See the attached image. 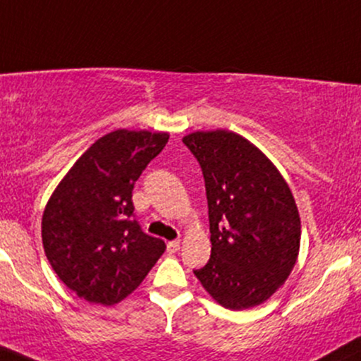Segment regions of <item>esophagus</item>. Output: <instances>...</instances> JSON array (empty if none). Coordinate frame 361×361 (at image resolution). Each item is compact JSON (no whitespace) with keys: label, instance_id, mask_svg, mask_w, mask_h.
<instances>
[{"label":"esophagus","instance_id":"34e87169","mask_svg":"<svg viewBox=\"0 0 361 361\" xmlns=\"http://www.w3.org/2000/svg\"><path fill=\"white\" fill-rule=\"evenodd\" d=\"M180 249V243L179 241H171L167 243V252L169 255H173V252H177Z\"/></svg>","mask_w":361,"mask_h":361}]
</instances>
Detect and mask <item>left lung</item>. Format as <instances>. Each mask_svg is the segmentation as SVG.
I'll list each match as a JSON object with an SVG mask.
<instances>
[{"instance_id":"left-lung-1","label":"left lung","mask_w":361,"mask_h":361,"mask_svg":"<svg viewBox=\"0 0 361 361\" xmlns=\"http://www.w3.org/2000/svg\"><path fill=\"white\" fill-rule=\"evenodd\" d=\"M182 142L201 164L209 206L211 259L195 278L224 308L264 303L300 255L301 221L288 182L239 133L197 130Z\"/></svg>"}]
</instances>
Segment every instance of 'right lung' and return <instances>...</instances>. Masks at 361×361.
<instances>
[{"label":"right lung","instance_id":"add662e5","mask_svg":"<svg viewBox=\"0 0 361 361\" xmlns=\"http://www.w3.org/2000/svg\"><path fill=\"white\" fill-rule=\"evenodd\" d=\"M167 140V132L106 133L65 173L44 206L47 259L61 283L90 303H120L166 251V243L142 233L132 217V189Z\"/></svg>","mask_w":361,"mask_h":361}]
</instances>
